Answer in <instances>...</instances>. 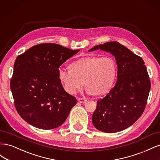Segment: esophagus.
Here are the masks:
<instances>
[{
  "instance_id": "34e87169",
  "label": "esophagus",
  "mask_w": 160,
  "mask_h": 160,
  "mask_svg": "<svg viewBox=\"0 0 160 160\" xmlns=\"http://www.w3.org/2000/svg\"><path fill=\"white\" fill-rule=\"evenodd\" d=\"M79 102L81 103H85L87 101V99L86 98H79L78 99Z\"/></svg>"
}]
</instances>
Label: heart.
Wrapping results in <instances>:
<instances>
[{
	"instance_id": "1",
	"label": "heart",
	"mask_w": 160,
	"mask_h": 160,
	"mask_svg": "<svg viewBox=\"0 0 160 160\" xmlns=\"http://www.w3.org/2000/svg\"><path fill=\"white\" fill-rule=\"evenodd\" d=\"M117 74V64L110 56L86 57L71 64V69L59 67L58 77L64 90L75 94L83 88L88 94L103 95L112 88Z\"/></svg>"
}]
</instances>
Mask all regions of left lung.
Here are the masks:
<instances>
[{
	"instance_id": "1",
	"label": "left lung",
	"mask_w": 160,
	"mask_h": 160,
	"mask_svg": "<svg viewBox=\"0 0 160 160\" xmlns=\"http://www.w3.org/2000/svg\"><path fill=\"white\" fill-rule=\"evenodd\" d=\"M98 49L115 57L118 77L113 88L97 101L92 122L101 132H121L133 125L142 115L151 88L149 77L142 58L118 42L96 45L89 51Z\"/></svg>"
}]
</instances>
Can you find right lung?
<instances>
[{
	"mask_svg": "<svg viewBox=\"0 0 160 160\" xmlns=\"http://www.w3.org/2000/svg\"><path fill=\"white\" fill-rule=\"evenodd\" d=\"M79 51L42 43L17 57L10 87L17 112L28 123L52 129L64 123L77 99L62 88L58 69Z\"/></svg>",
	"mask_w": 160,
	"mask_h": 160,
	"instance_id": "obj_1",
	"label": "right lung"
}]
</instances>
